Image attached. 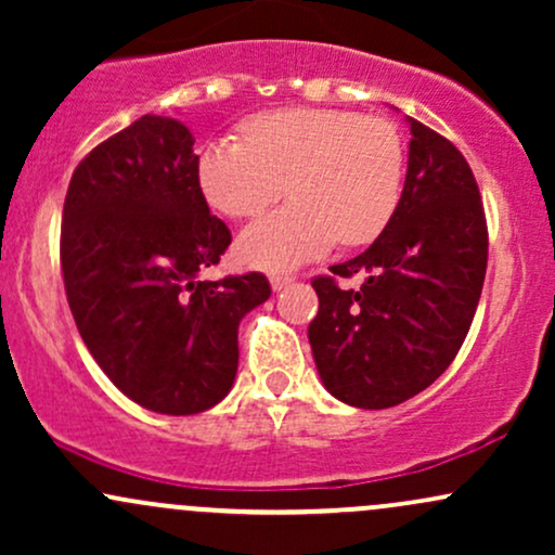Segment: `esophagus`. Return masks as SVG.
Here are the masks:
<instances>
[{"instance_id":"1","label":"esophagus","mask_w":555,"mask_h":555,"mask_svg":"<svg viewBox=\"0 0 555 555\" xmlns=\"http://www.w3.org/2000/svg\"><path fill=\"white\" fill-rule=\"evenodd\" d=\"M292 282H295V276H292V273H271L273 292H282L284 286H289Z\"/></svg>"}]
</instances>
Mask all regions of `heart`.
<instances>
[{
  "mask_svg": "<svg viewBox=\"0 0 555 555\" xmlns=\"http://www.w3.org/2000/svg\"><path fill=\"white\" fill-rule=\"evenodd\" d=\"M197 184L221 214L245 219L276 203L289 206L242 229L245 266L286 271L321 258L339 240L373 242L397 214L406 151L384 117L326 106L256 114L242 140L216 138L197 151Z\"/></svg>",
  "mask_w": 555,
  "mask_h": 555,
  "instance_id": "obj_1",
  "label": "heart"
}]
</instances>
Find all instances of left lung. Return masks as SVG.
I'll list each match as a JSON object with an SVG mask.
<instances>
[{
    "label": "left lung",
    "instance_id": "obj_1",
    "mask_svg": "<svg viewBox=\"0 0 555 555\" xmlns=\"http://www.w3.org/2000/svg\"><path fill=\"white\" fill-rule=\"evenodd\" d=\"M393 219L334 276H315L318 315L308 328L331 397L386 410L428 388L464 344L488 266L480 190L456 145L417 119ZM362 275L358 291L335 276Z\"/></svg>",
    "mask_w": 555,
    "mask_h": 555
}]
</instances>
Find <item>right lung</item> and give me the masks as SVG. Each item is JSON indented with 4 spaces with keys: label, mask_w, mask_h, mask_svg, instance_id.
I'll return each mask as SVG.
<instances>
[{
    "label": "right lung",
    "mask_w": 555,
    "mask_h": 555,
    "mask_svg": "<svg viewBox=\"0 0 555 555\" xmlns=\"http://www.w3.org/2000/svg\"><path fill=\"white\" fill-rule=\"evenodd\" d=\"M195 138L145 114L78 164L60 260L88 352L125 397L197 415L237 375L240 321L271 297L263 273L201 282L232 242L197 184Z\"/></svg>",
    "instance_id": "obj_1"
}]
</instances>
